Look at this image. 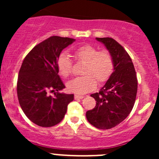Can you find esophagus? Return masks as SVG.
Returning <instances> with one entry per match:
<instances>
[{
  "label": "esophagus",
  "instance_id": "obj_1",
  "mask_svg": "<svg viewBox=\"0 0 159 159\" xmlns=\"http://www.w3.org/2000/svg\"><path fill=\"white\" fill-rule=\"evenodd\" d=\"M84 98L83 95H78V94H75V99H82Z\"/></svg>",
  "mask_w": 159,
  "mask_h": 159
}]
</instances>
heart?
Masks as SVG:
<instances>
[{
	"instance_id": "1",
	"label": "heart",
	"mask_w": 159,
	"mask_h": 159,
	"mask_svg": "<svg viewBox=\"0 0 159 159\" xmlns=\"http://www.w3.org/2000/svg\"><path fill=\"white\" fill-rule=\"evenodd\" d=\"M74 55L80 61L85 63L82 75L80 78L71 80L67 84L70 92L85 94L96 88L98 84L106 82L115 68L112 56L108 51L98 49L89 44L80 46L74 51ZM58 72L64 78H68L72 73V62L66 54H61L57 59Z\"/></svg>"
}]
</instances>
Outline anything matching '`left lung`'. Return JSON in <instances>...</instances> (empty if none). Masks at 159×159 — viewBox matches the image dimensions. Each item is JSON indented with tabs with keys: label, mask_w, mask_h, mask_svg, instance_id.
<instances>
[{
	"label": "left lung",
	"mask_w": 159,
	"mask_h": 159,
	"mask_svg": "<svg viewBox=\"0 0 159 159\" xmlns=\"http://www.w3.org/2000/svg\"><path fill=\"white\" fill-rule=\"evenodd\" d=\"M112 56L115 68L99 92L91 94L96 101L93 109L86 112L91 125L99 129H110L124 121L134 107L138 80L134 65L124 48L111 38H96Z\"/></svg>",
	"instance_id": "obj_1"
}]
</instances>
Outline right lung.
Segmentation results:
<instances>
[{
  "label": "right lung",
  "instance_id": "1",
  "mask_svg": "<svg viewBox=\"0 0 159 159\" xmlns=\"http://www.w3.org/2000/svg\"><path fill=\"white\" fill-rule=\"evenodd\" d=\"M75 41L51 36L37 44L24 59L17 78V98L24 113L37 125L58 124L74 100V94L59 93L65 86L58 75L57 59L62 50Z\"/></svg>",
  "mask_w": 159,
  "mask_h": 159
}]
</instances>
